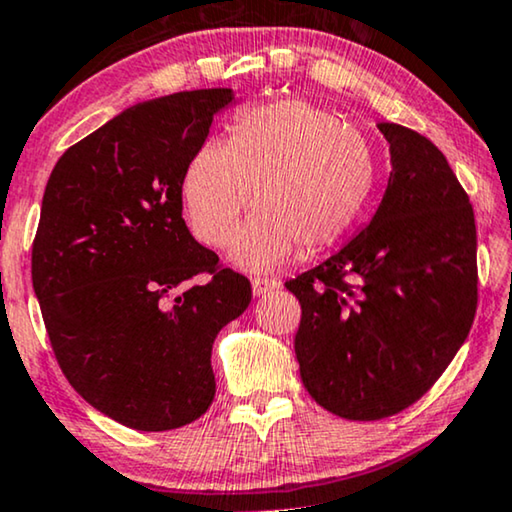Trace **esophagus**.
Listing matches in <instances>:
<instances>
[{"mask_svg":"<svg viewBox=\"0 0 512 512\" xmlns=\"http://www.w3.org/2000/svg\"><path fill=\"white\" fill-rule=\"evenodd\" d=\"M280 283L278 280H269V278H253V294L255 297H264L266 292L278 290Z\"/></svg>","mask_w":512,"mask_h":512,"instance_id":"1","label":"esophagus"}]
</instances>
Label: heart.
<instances>
[{
  "instance_id": "heart-1",
  "label": "heart",
  "mask_w": 512,
  "mask_h": 512,
  "mask_svg": "<svg viewBox=\"0 0 512 512\" xmlns=\"http://www.w3.org/2000/svg\"><path fill=\"white\" fill-rule=\"evenodd\" d=\"M376 183L369 141L336 113L299 97L248 106L232 141L208 139L185 169L183 194L197 236L225 246L241 213L257 211L232 241L243 269H271L297 250L336 246ZM256 192L253 193L252 190Z\"/></svg>"
}]
</instances>
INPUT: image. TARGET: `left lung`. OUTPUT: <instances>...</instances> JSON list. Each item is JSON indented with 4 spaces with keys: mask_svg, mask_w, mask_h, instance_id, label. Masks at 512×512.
Returning <instances> with one entry per match:
<instances>
[{
    "mask_svg": "<svg viewBox=\"0 0 512 512\" xmlns=\"http://www.w3.org/2000/svg\"><path fill=\"white\" fill-rule=\"evenodd\" d=\"M392 171L376 215L348 246L287 280L308 394L345 420H383L431 390L478 306L469 194L427 136L380 122Z\"/></svg>",
    "mask_w": 512,
    "mask_h": 512,
    "instance_id": "1",
    "label": "left lung"
}]
</instances>
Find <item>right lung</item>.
Masks as SVG:
<instances>
[{"instance_id":"1","label":"right lung","mask_w":512,"mask_h":512,"mask_svg":"<svg viewBox=\"0 0 512 512\" xmlns=\"http://www.w3.org/2000/svg\"><path fill=\"white\" fill-rule=\"evenodd\" d=\"M232 99L211 88L136 104L64 150L43 192L32 285L55 359L129 429L206 413L215 336L253 299L183 220L187 164Z\"/></svg>"}]
</instances>
